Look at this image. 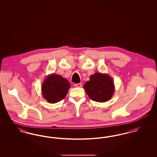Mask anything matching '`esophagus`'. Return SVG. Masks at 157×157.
<instances>
[{"mask_svg":"<svg viewBox=\"0 0 157 157\" xmlns=\"http://www.w3.org/2000/svg\"><path fill=\"white\" fill-rule=\"evenodd\" d=\"M75 86L77 88H81L82 86V83H76L75 84Z\"/></svg>","mask_w":157,"mask_h":157,"instance_id":"1","label":"esophagus"}]
</instances>
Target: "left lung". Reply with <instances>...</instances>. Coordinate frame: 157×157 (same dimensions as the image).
<instances>
[{
    "label": "left lung",
    "instance_id": "obj_1",
    "mask_svg": "<svg viewBox=\"0 0 157 157\" xmlns=\"http://www.w3.org/2000/svg\"><path fill=\"white\" fill-rule=\"evenodd\" d=\"M83 88L92 100L98 102L108 101L115 92L112 78L107 74L99 72L90 75V81L85 83Z\"/></svg>",
    "mask_w": 157,
    "mask_h": 157
}]
</instances>
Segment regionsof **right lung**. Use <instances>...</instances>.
Here are the masks:
<instances>
[{"label": "right lung", "mask_w": 157, "mask_h": 157, "mask_svg": "<svg viewBox=\"0 0 157 157\" xmlns=\"http://www.w3.org/2000/svg\"><path fill=\"white\" fill-rule=\"evenodd\" d=\"M71 85L67 79L57 74H50L42 83L43 97L50 104H55L66 97Z\"/></svg>", "instance_id": "1"}]
</instances>
